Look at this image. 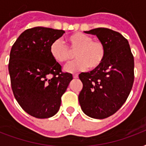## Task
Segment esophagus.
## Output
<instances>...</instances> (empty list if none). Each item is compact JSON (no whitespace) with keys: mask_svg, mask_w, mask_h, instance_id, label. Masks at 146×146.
<instances>
[{"mask_svg":"<svg viewBox=\"0 0 146 146\" xmlns=\"http://www.w3.org/2000/svg\"><path fill=\"white\" fill-rule=\"evenodd\" d=\"M73 78H74V79H76V78H78L77 73H76V74H73Z\"/></svg>","mask_w":146,"mask_h":146,"instance_id":"esophagus-1","label":"esophagus"}]
</instances>
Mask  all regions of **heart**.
I'll list each match as a JSON object with an SVG mask.
<instances>
[{
	"instance_id": "1",
	"label": "heart",
	"mask_w": 146,
	"mask_h": 146,
	"mask_svg": "<svg viewBox=\"0 0 146 146\" xmlns=\"http://www.w3.org/2000/svg\"><path fill=\"white\" fill-rule=\"evenodd\" d=\"M67 46L60 41L50 44V53L53 59L58 63L67 62L72 57L70 50L74 51L76 59L65 66V70L73 73L89 70H96L102 66L106 57V47L102 41L92 39V37L82 33H74L66 38Z\"/></svg>"
}]
</instances>
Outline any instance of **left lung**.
Returning a JSON list of instances; mask_svg holds the SVG:
<instances>
[{"instance_id":"obj_1","label":"left lung","mask_w":146,"mask_h":146,"mask_svg":"<svg viewBox=\"0 0 146 146\" xmlns=\"http://www.w3.org/2000/svg\"><path fill=\"white\" fill-rule=\"evenodd\" d=\"M96 35L106 47L102 66L79 75L82 89L79 102L90 117L104 119L115 113L127 101L134 82V57L129 42L120 33L107 28L85 32Z\"/></svg>"}]
</instances>
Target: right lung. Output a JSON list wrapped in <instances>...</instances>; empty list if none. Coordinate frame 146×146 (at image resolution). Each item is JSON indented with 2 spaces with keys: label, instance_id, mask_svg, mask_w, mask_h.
<instances>
[{
  "label": "right lung",
  "instance_id": "add662e5",
  "mask_svg": "<svg viewBox=\"0 0 146 146\" xmlns=\"http://www.w3.org/2000/svg\"><path fill=\"white\" fill-rule=\"evenodd\" d=\"M64 33L40 26L28 29L10 50L8 69L13 96L26 113L36 118L57 113L62 96L73 80L50 53V44Z\"/></svg>",
  "mask_w": 146,
  "mask_h": 146
}]
</instances>
